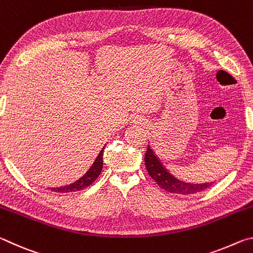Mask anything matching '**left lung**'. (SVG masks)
I'll list each match as a JSON object with an SVG mask.
<instances>
[{
    "instance_id": "8db88e82",
    "label": "left lung",
    "mask_w": 253,
    "mask_h": 253,
    "mask_svg": "<svg viewBox=\"0 0 253 253\" xmlns=\"http://www.w3.org/2000/svg\"><path fill=\"white\" fill-rule=\"evenodd\" d=\"M145 165L151 177L160 185L163 190L169 192V193H176L182 195H188L198 193L211 186L212 183L193 184L179 181L178 178L174 177L168 169L164 168L158 157L155 155L153 149L147 147V152L145 154Z\"/></svg>"
}]
</instances>
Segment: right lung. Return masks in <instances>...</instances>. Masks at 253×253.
I'll use <instances>...</instances> for the list:
<instances>
[{"label":"right lung","instance_id":"right-lung-1","mask_svg":"<svg viewBox=\"0 0 253 253\" xmlns=\"http://www.w3.org/2000/svg\"><path fill=\"white\" fill-rule=\"evenodd\" d=\"M102 155H104V148L101 149V152L99 153V155L97 156L96 161L93 162L91 168L88 169V172L85 173L83 177H80L78 181L75 183L69 184V185H66L62 187H53L52 191L58 192V193H69V192L81 191L85 187L90 186L101 173L102 164H104V162H102Z\"/></svg>","mask_w":253,"mask_h":253}]
</instances>
